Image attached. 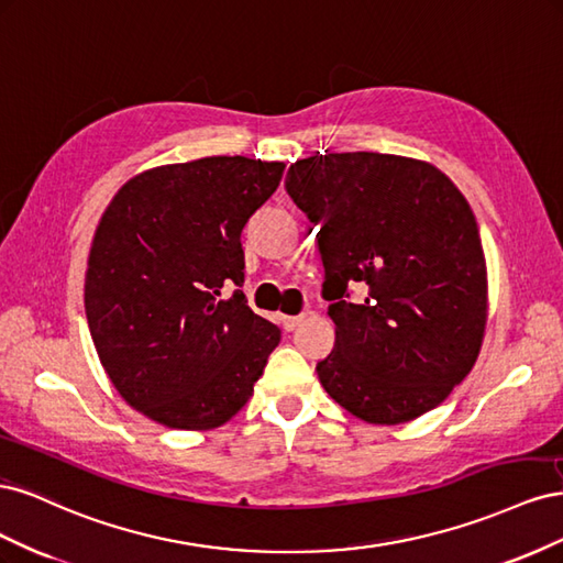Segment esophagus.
I'll return each instance as SVG.
<instances>
[{
  "label": "esophagus",
  "instance_id": "34e87169",
  "mask_svg": "<svg viewBox=\"0 0 563 563\" xmlns=\"http://www.w3.org/2000/svg\"><path fill=\"white\" fill-rule=\"evenodd\" d=\"M300 321H302V314H298V317H288V314H284V317H282V327H284L286 331H294Z\"/></svg>",
  "mask_w": 563,
  "mask_h": 563
}]
</instances>
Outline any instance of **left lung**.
Masks as SVG:
<instances>
[{
	"label": "left lung",
	"instance_id": "left-lung-1",
	"mask_svg": "<svg viewBox=\"0 0 563 563\" xmlns=\"http://www.w3.org/2000/svg\"><path fill=\"white\" fill-rule=\"evenodd\" d=\"M286 192L319 225L335 345L317 364L329 397L373 424L432 411L479 356L488 279L467 199L430 162L380 152L298 159ZM367 291L350 303L346 286Z\"/></svg>",
	"mask_w": 563,
	"mask_h": 563
}]
</instances>
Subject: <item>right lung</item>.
I'll return each instance as SVG.
<instances>
[{
    "mask_svg": "<svg viewBox=\"0 0 563 563\" xmlns=\"http://www.w3.org/2000/svg\"><path fill=\"white\" fill-rule=\"evenodd\" d=\"M282 176L284 162L240 155L164 164L126 180L100 216L89 331L114 389L150 420L213 430L253 397L282 331L240 291V236Z\"/></svg>",
    "mask_w": 563,
    "mask_h": 563,
    "instance_id": "1",
    "label": "right lung"
}]
</instances>
